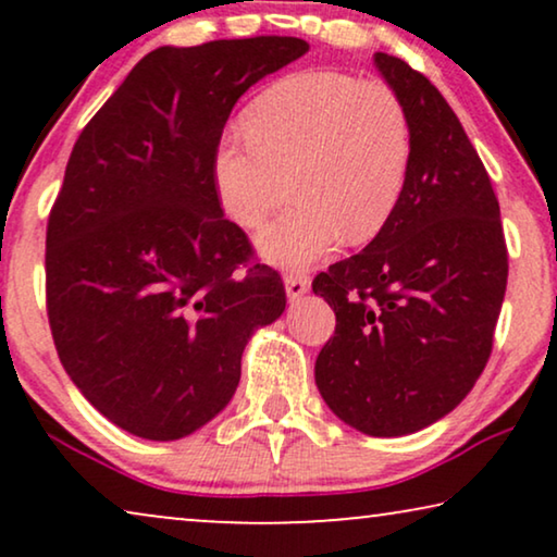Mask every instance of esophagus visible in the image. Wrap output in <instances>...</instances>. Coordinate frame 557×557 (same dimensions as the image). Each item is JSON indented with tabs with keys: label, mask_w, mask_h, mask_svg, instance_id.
Segmentation results:
<instances>
[{
	"label": "esophagus",
	"mask_w": 557,
	"mask_h": 557,
	"mask_svg": "<svg viewBox=\"0 0 557 557\" xmlns=\"http://www.w3.org/2000/svg\"><path fill=\"white\" fill-rule=\"evenodd\" d=\"M284 284H286V294L288 299H299V296H304L309 292V276L307 273H299V271H288L284 276Z\"/></svg>",
	"instance_id": "esophagus-1"
}]
</instances>
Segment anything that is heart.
I'll use <instances>...</instances> for the list:
<instances>
[{"mask_svg":"<svg viewBox=\"0 0 557 557\" xmlns=\"http://www.w3.org/2000/svg\"><path fill=\"white\" fill-rule=\"evenodd\" d=\"M246 136L220 144L212 177L227 215L258 227V250L281 269H307L342 240L368 243L387 225L406 187L410 121L383 81L337 71L294 73L250 103Z\"/></svg>","mask_w":557,"mask_h":557,"instance_id":"heart-1","label":"heart"}]
</instances>
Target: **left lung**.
Here are the masks:
<instances>
[{"label": "left lung", "instance_id": "obj_1", "mask_svg": "<svg viewBox=\"0 0 557 557\" xmlns=\"http://www.w3.org/2000/svg\"><path fill=\"white\" fill-rule=\"evenodd\" d=\"M410 121V166L387 225L314 278L337 326L314 377L334 416L368 436H406L459 406L492 355L507 243L476 149L438 88L375 52Z\"/></svg>", "mask_w": 557, "mask_h": 557}]
</instances>
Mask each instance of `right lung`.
<instances>
[{
    "label": "right lung",
    "mask_w": 557,
    "mask_h": 557,
    "mask_svg": "<svg viewBox=\"0 0 557 557\" xmlns=\"http://www.w3.org/2000/svg\"><path fill=\"white\" fill-rule=\"evenodd\" d=\"M307 50L278 35L157 48L75 141L45 240L52 342L90 406L134 436L174 441L215 418L250 334L284 314V281L223 218L212 164L235 101Z\"/></svg>",
    "instance_id": "add662e5"
}]
</instances>
